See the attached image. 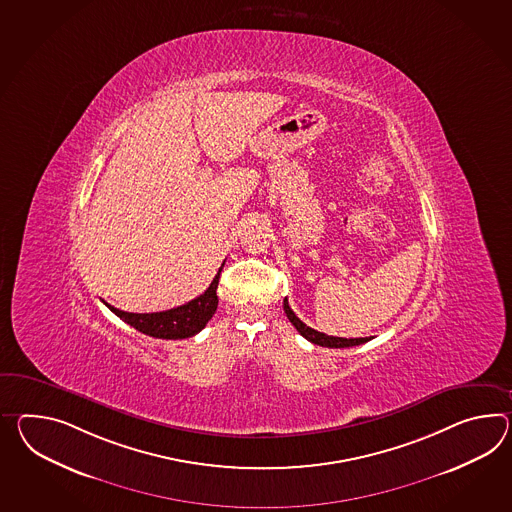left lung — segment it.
Here are the masks:
<instances>
[{"instance_id": "left-lung-1", "label": "left lung", "mask_w": 512, "mask_h": 512, "mask_svg": "<svg viewBox=\"0 0 512 512\" xmlns=\"http://www.w3.org/2000/svg\"><path fill=\"white\" fill-rule=\"evenodd\" d=\"M283 309L287 312V318L290 320V324L294 325L296 329H298V333H300L301 337L307 338L309 342L312 344H318V346H324V348H351V346H359V344H364V342H368L370 338H340V337H331V335H325V333H320V331H316V329H312L309 325L303 324L300 318L294 314V311L290 309V305H288V300L285 298L283 301Z\"/></svg>"}]
</instances>
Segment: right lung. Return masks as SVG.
Returning a JSON list of instances; mask_svg holds the SVG:
<instances>
[{"label":"right lung","instance_id":"right-lung-1","mask_svg":"<svg viewBox=\"0 0 512 512\" xmlns=\"http://www.w3.org/2000/svg\"><path fill=\"white\" fill-rule=\"evenodd\" d=\"M224 264L220 266L218 274L214 275L211 285L201 296H198L196 300L188 301V303L181 305V307L170 309V311L140 314V312L120 311V309H116V307L105 303V301L103 303L118 318H122L125 324L133 325L137 331L144 333V335L166 338V340L194 337V335L200 333L201 329L211 320L212 314L216 312V307H218L216 288H218L220 272H222Z\"/></svg>","mask_w":512,"mask_h":512}]
</instances>
